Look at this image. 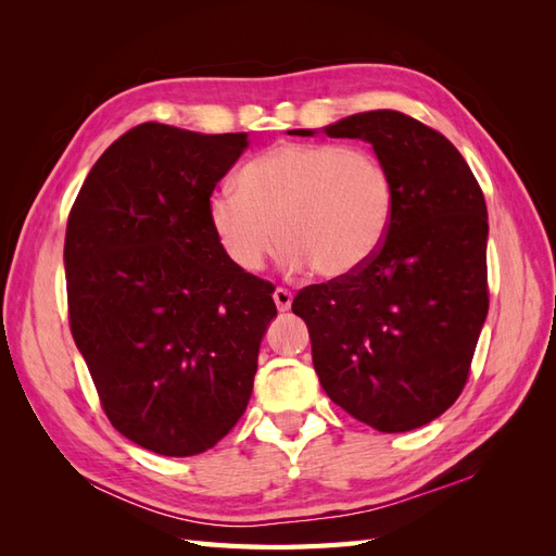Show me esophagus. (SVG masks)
<instances>
[{"instance_id":"obj_1","label":"esophagus","mask_w":556,"mask_h":556,"mask_svg":"<svg viewBox=\"0 0 556 556\" xmlns=\"http://www.w3.org/2000/svg\"><path fill=\"white\" fill-rule=\"evenodd\" d=\"M274 301H276V308H278L280 313L290 311V306H292V292H290V290H285V288H276V292H274Z\"/></svg>"}]
</instances>
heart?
<instances>
[{
  "instance_id": "heart-1",
  "label": "heart",
  "mask_w": 556,
  "mask_h": 556,
  "mask_svg": "<svg viewBox=\"0 0 556 556\" xmlns=\"http://www.w3.org/2000/svg\"><path fill=\"white\" fill-rule=\"evenodd\" d=\"M237 188L211 197L208 223L248 274L280 239L290 271L313 266L323 278H348L376 257L394 215L392 174L362 146L276 143L243 166Z\"/></svg>"
}]
</instances>
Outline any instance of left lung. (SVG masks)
Instances as JSON below:
<instances>
[{
	"label": "left lung",
	"mask_w": 556,
	"mask_h": 556,
	"mask_svg": "<svg viewBox=\"0 0 556 556\" xmlns=\"http://www.w3.org/2000/svg\"><path fill=\"white\" fill-rule=\"evenodd\" d=\"M325 134L374 146L394 215L371 262L299 290L292 311L336 406L378 431H410L443 415L470 374L490 308L484 197L459 150L406 113H355Z\"/></svg>",
	"instance_id": "8db88e82"
}]
</instances>
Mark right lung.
<instances>
[{"label":"right lung","instance_id":"right-lung-1","mask_svg":"<svg viewBox=\"0 0 556 556\" xmlns=\"http://www.w3.org/2000/svg\"><path fill=\"white\" fill-rule=\"evenodd\" d=\"M248 134L143 123L97 160L64 239L70 327L111 425L164 457L239 422L276 317L274 285L233 266L208 201Z\"/></svg>","mask_w":556,"mask_h":556}]
</instances>
